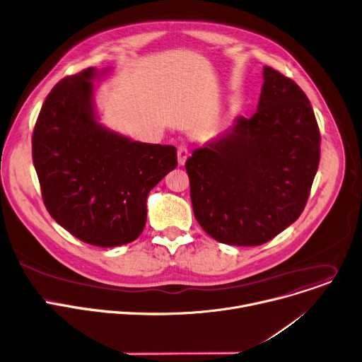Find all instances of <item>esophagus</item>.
Listing matches in <instances>:
<instances>
[{
  "label": "esophagus",
  "mask_w": 362,
  "mask_h": 362,
  "mask_svg": "<svg viewBox=\"0 0 362 362\" xmlns=\"http://www.w3.org/2000/svg\"><path fill=\"white\" fill-rule=\"evenodd\" d=\"M177 155H178V164L182 167L185 164V160L188 158V149L185 145H180L177 149Z\"/></svg>",
  "instance_id": "34e87169"
}]
</instances>
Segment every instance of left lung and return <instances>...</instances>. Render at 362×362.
<instances>
[{
  "instance_id": "obj_1",
  "label": "left lung",
  "mask_w": 362,
  "mask_h": 362,
  "mask_svg": "<svg viewBox=\"0 0 362 362\" xmlns=\"http://www.w3.org/2000/svg\"><path fill=\"white\" fill-rule=\"evenodd\" d=\"M257 110L187 159L194 216L214 240L260 246L302 214L320 156L310 102L293 80L264 66Z\"/></svg>"
}]
</instances>
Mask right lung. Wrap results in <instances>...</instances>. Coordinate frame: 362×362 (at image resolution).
Here are the masks:
<instances>
[{
    "instance_id": "add662e5",
    "label": "right lung",
    "mask_w": 362,
    "mask_h": 362,
    "mask_svg": "<svg viewBox=\"0 0 362 362\" xmlns=\"http://www.w3.org/2000/svg\"><path fill=\"white\" fill-rule=\"evenodd\" d=\"M93 67L62 78L33 131V163L49 214L99 247L128 245L146 223L149 191L173 171V145L142 144L100 127L93 115Z\"/></svg>"
}]
</instances>
